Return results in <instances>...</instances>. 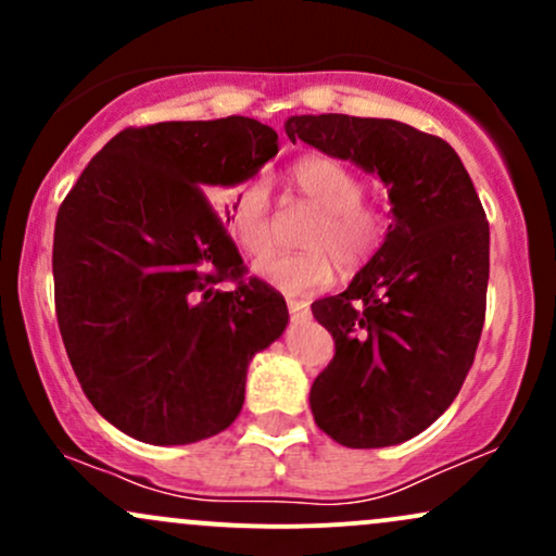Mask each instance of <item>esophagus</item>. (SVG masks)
I'll list each match as a JSON object with an SVG mask.
<instances>
[{"label":"esophagus","instance_id":"34e87169","mask_svg":"<svg viewBox=\"0 0 556 556\" xmlns=\"http://www.w3.org/2000/svg\"><path fill=\"white\" fill-rule=\"evenodd\" d=\"M287 308H290L292 321H305L311 316L308 303H303V300H287Z\"/></svg>","mask_w":556,"mask_h":556}]
</instances>
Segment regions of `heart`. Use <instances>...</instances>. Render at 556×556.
Masks as SVG:
<instances>
[{"instance_id": "b5f03b06", "label": "heart", "mask_w": 556, "mask_h": 556, "mask_svg": "<svg viewBox=\"0 0 556 556\" xmlns=\"http://www.w3.org/2000/svg\"><path fill=\"white\" fill-rule=\"evenodd\" d=\"M292 185L316 208L318 219L308 227L303 242L311 251L274 256L256 266V274L277 290L300 295L318 290L342 269H358L371 258L384 238V216L363 203L366 182L348 164L331 156H305L292 167ZM229 232L251 258L269 256L274 248L269 175L248 177L225 193Z\"/></svg>"}]
</instances>
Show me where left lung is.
Segmentation results:
<instances>
[{
    "label": "left lung",
    "mask_w": 556,
    "mask_h": 556,
    "mask_svg": "<svg viewBox=\"0 0 556 556\" xmlns=\"http://www.w3.org/2000/svg\"><path fill=\"white\" fill-rule=\"evenodd\" d=\"M287 138L387 185L392 225L340 295L311 305L334 358L311 387L321 431L353 450L429 429L473 366L489 285V222L450 143L397 119L295 114Z\"/></svg>",
    "instance_id": "1"
}]
</instances>
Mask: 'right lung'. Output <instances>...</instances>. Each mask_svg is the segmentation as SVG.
Returning <instances> with one entry per match:
<instances>
[{"label":"right lung","instance_id":"add662e5","mask_svg":"<svg viewBox=\"0 0 556 556\" xmlns=\"http://www.w3.org/2000/svg\"><path fill=\"white\" fill-rule=\"evenodd\" d=\"M277 132L251 117L127 127L91 159L54 225L62 342L91 405L146 444L225 431L248 363L287 327L285 298L245 266L212 208L258 175ZM232 278L236 290L215 287Z\"/></svg>","mask_w":556,"mask_h":556}]
</instances>
